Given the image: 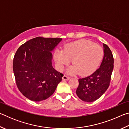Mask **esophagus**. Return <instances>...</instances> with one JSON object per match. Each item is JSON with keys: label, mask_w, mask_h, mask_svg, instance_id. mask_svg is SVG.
Returning <instances> with one entry per match:
<instances>
[{"label": "esophagus", "mask_w": 129, "mask_h": 129, "mask_svg": "<svg viewBox=\"0 0 129 129\" xmlns=\"http://www.w3.org/2000/svg\"><path fill=\"white\" fill-rule=\"evenodd\" d=\"M62 78V80H69L70 79V77L64 75V76H63Z\"/></svg>", "instance_id": "obj_1"}]
</instances>
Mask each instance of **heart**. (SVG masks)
<instances>
[{
    "label": "heart",
    "instance_id": "obj_1",
    "mask_svg": "<svg viewBox=\"0 0 129 129\" xmlns=\"http://www.w3.org/2000/svg\"><path fill=\"white\" fill-rule=\"evenodd\" d=\"M104 56V50L100 45L90 41L82 39L67 44L63 50L57 49L53 57L56 66L61 71L65 65L71 62L73 64L68 72L86 76L97 70Z\"/></svg>",
    "mask_w": 129,
    "mask_h": 129
}]
</instances>
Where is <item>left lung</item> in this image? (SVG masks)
Here are the masks:
<instances>
[{
	"instance_id": "left-lung-1",
	"label": "left lung",
	"mask_w": 129,
	"mask_h": 129,
	"mask_svg": "<svg viewBox=\"0 0 129 129\" xmlns=\"http://www.w3.org/2000/svg\"><path fill=\"white\" fill-rule=\"evenodd\" d=\"M104 56L99 69L92 75L78 80L76 94L82 101L93 102L99 99L110 85L114 68V58L109 47L104 44Z\"/></svg>"
}]
</instances>
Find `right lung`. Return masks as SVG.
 Wrapping results in <instances>:
<instances>
[{
  "instance_id": "obj_1",
  "label": "right lung",
  "mask_w": 129,
  "mask_h": 129,
  "mask_svg": "<svg viewBox=\"0 0 129 129\" xmlns=\"http://www.w3.org/2000/svg\"><path fill=\"white\" fill-rule=\"evenodd\" d=\"M61 40L37 37L21 45L15 53L13 71L17 87L31 101L47 99L62 80L64 75L52 67L51 53Z\"/></svg>"
}]
</instances>
